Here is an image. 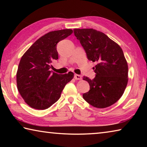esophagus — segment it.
<instances>
[{
	"instance_id": "esophagus-1",
	"label": "esophagus",
	"mask_w": 147,
	"mask_h": 147,
	"mask_svg": "<svg viewBox=\"0 0 147 147\" xmlns=\"http://www.w3.org/2000/svg\"><path fill=\"white\" fill-rule=\"evenodd\" d=\"M74 78H75V80H82V77L81 75H79V74H74Z\"/></svg>"
}]
</instances>
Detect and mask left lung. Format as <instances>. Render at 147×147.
Listing matches in <instances>:
<instances>
[{"label":"left lung","instance_id":"obj_1","mask_svg":"<svg viewBox=\"0 0 147 147\" xmlns=\"http://www.w3.org/2000/svg\"><path fill=\"white\" fill-rule=\"evenodd\" d=\"M74 36L85 50L89 60L96 61L93 80L84 76L90 90L83 94L87 102L97 108L115 104L127 86L128 63L121 47L105 34L93 28L74 29Z\"/></svg>","mask_w":147,"mask_h":147}]
</instances>
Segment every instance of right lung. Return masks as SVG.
I'll return each instance as SVG.
<instances>
[{
    "label": "right lung",
    "mask_w": 147,
    "mask_h": 147,
    "mask_svg": "<svg viewBox=\"0 0 147 147\" xmlns=\"http://www.w3.org/2000/svg\"><path fill=\"white\" fill-rule=\"evenodd\" d=\"M72 33L71 29L50 32L39 38L22 56L16 74L17 86L31 108L45 109L51 107L73 78L72 72L59 74L50 71L52 62L58 59L57 43Z\"/></svg>",
    "instance_id": "1"
}]
</instances>
